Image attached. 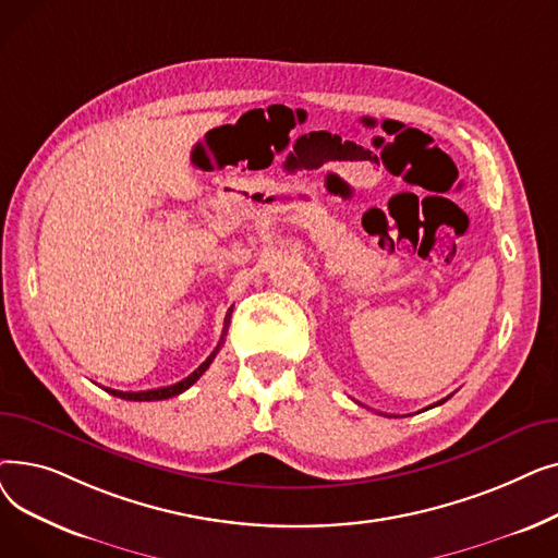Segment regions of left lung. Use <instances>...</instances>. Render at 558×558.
I'll use <instances>...</instances> for the list:
<instances>
[{"label": "left lung", "mask_w": 558, "mask_h": 558, "mask_svg": "<svg viewBox=\"0 0 558 558\" xmlns=\"http://www.w3.org/2000/svg\"><path fill=\"white\" fill-rule=\"evenodd\" d=\"M448 398H450V396H448ZM448 398H444V400H438V402H436V404H444V402H446V400H448ZM432 407H434V404H432Z\"/></svg>", "instance_id": "1"}]
</instances>
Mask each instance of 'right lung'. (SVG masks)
<instances>
[{"instance_id": "add662e5", "label": "right lung", "mask_w": 558, "mask_h": 558, "mask_svg": "<svg viewBox=\"0 0 558 558\" xmlns=\"http://www.w3.org/2000/svg\"><path fill=\"white\" fill-rule=\"evenodd\" d=\"M230 314H232V307L226 312V318H223V332H221V339H219V343H217V348L213 350V355L205 360L194 373H190L185 379H181V383H175V385H171V387H160V389H149V391H114V389H106L108 393H112V396H117V398H122V400H135V402H146V400H167V398H173V396H179V393H183L185 389H190L196 379L208 371V366L213 364V360H215V355L219 353V348H221V343H223V337H226V332H228V324H230Z\"/></svg>"}]
</instances>
